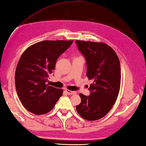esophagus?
I'll use <instances>...</instances> for the list:
<instances>
[{
    "label": "esophagus",
    "instance_id": "obj_1",
    "mask_svg": "<svg viewBox=\"0 0 146 146\" xmlns=\"http://www.w3.org/2000/svg\"><path fill=\"white\" fill-rule=\"evenodd\" d=\"M66 92H67V93L68 94H76V91H70V90L68 89H66Z\"/></svg>",
    "mask_w": 146,
    "mask_h": 146
}]
</instances>
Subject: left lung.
<instances>
[{
    "mask_svg": "<svg viewBox=\"0 0 146 146\" xmlns=\"http://www.w3.org/2000/svg\"><path fill=\"white\" fill-rule=\"evenodd\" d=\"M86 60L87 74L91 84L89 96L79 94L81 103L76 109L82 117L95 121L104 117L117 98L121 86V65L117 54L103 43L76 40Z\"/></svg>",
    "mask_w": 146,
    "mask_h": 146,
    "instance_id": "1",
    "label": "left lung"
}]
</instances>
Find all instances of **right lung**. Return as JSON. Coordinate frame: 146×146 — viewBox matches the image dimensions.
<instances>
[{"label":"right lung","mask_w":146,"mask_h":146,"mask_svg":"<svg viewBox=\"0 0 146 146\" xmlns=\"http://www.w3.org/2000/svg\"><path fill=\"white\" fill-rule=\"evenodd\" d=\"M73 41H43L27 48L20 58L15 71L18 98L26 109L36 115L46 113L62 95V89L46 82L58 58Z\"/></svg>","instance_id":"add662e5"}]
</instances>
